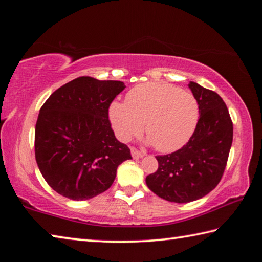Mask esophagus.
<instances>
[{"instance_id":"esophagus-1","label":"esophagus","mask_w":262,"mask_h":262,"mask_svg":"<svg viewBox=\"0 0 262 262\" xmlns=\"http://www.w3.org/2000/svg\"><path fill=\"white\" fill-rule=\"evenodd\" d=\"M130 151H132V156H133V158H136V159H139V158H142V157H144L145 156V154L144 152H142V151H140V150H137L136 148H130Z\"/></svg>"}]
</instances>
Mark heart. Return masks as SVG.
<instances>
[{"instance_id":"heart-1","label":"heart","mask_w":262,"mask_h":262,"mask_svg":"<svg viewBox=\"0 0 262 262\" xmlns=\"http://www.w3.org/2000/svg\"><path fill=\"white\" fill-rule=\"evenodd\" d=\"M200 107L188 91L167 83H143L128 92L126 103L113 101L110 120L121 141L140 135L145 123L149 142L162 152L183 147L196 128Z\"/></svg>"}]
</instances>
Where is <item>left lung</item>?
<instances>
[{
	"mask_svg": "<svg viewBox=\"0 0 262 262\" xmlns=\"http://www.w3.org/2000/svg\"><path fill=\"white\" fill-rule=\"evenodd\" d=\"M188 86L200 107L196 128L183 148L156 156L157 171L145 178L150 190L177 203L201 199L219 185L233 137L232 120L223 99L195 82Z\"/></svg>",
	"mask_w": 262,
	"mask_h": 262,
	"instance_id": "obj_1",
	"label": "left lung"
}]
</instances>
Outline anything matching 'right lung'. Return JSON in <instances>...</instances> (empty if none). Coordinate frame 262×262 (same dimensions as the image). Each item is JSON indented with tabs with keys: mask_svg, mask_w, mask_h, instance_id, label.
I'll use <instances>...</instances> for the list:
<instances>
[{
	"mask_svg": "<svg viewBox=\"0 0 262 262\" xmlns=\"http://www.w3.org/2000/svg\"><path fill=\"white\" fill-rule=\"evenodd\" d=\"M120 81L75 78L53 92L35 123V161L47 184L70 200H89L112 186L117 168L132 159L108 120Z\"/></svg>",
	"mask_w": 262,
	"mask_h": 262,
	"instance_id": "obj_1",
	"label": "right lung"
}]
</instances>
